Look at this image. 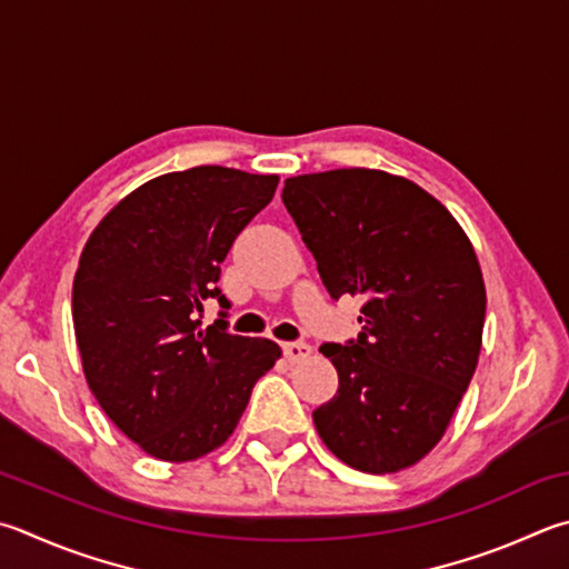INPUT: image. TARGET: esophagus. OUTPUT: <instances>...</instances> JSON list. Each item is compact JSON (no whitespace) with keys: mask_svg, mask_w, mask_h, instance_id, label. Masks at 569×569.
<instances>
[{"mask_svg":"<svg viewBox=\"0 0 569 569\" xmlns=\"http://www.w3.org/2000/svg\"><path fill=\"white\" fill-rule=\"evenodd\" d=\"M281 348H283V356L291 360V363L311 356V346L303 343V340H288V343H283Z\"/></svg>","mask_w":569,"mask_h":569,"instance_id":"1","label":"esophagus"}]
</instances>
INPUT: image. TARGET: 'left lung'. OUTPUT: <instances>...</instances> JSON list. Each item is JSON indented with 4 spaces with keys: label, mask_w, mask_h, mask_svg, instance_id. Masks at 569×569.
<instances>
[{
    "label": "left lung",
    "mask_w": 569,
    "mask_h": 569,
    "mask_svg": "<svg viewBox=\"0 0 569 569\" xmlns=\"http://www.w3.org/2000/svg\"><path fill=\"white\" fill-rule=\"evenodd\" d=\"M283 203L333 301L360 296L358 338L323 343L338 392L313 410L328 450L396 472L436 448L478 366L485 283L440 201L408 179L336 169L288 179Z\"/></svg>",
    "instance_id": "left-lung-1"
}]
</instances>
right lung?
<instances>
[{"mask_svg":"<svg viewBox=\"0 0 569 569\" xmlns=\"http://www.w3.org/2000/svg\"><path fill=\"white\" fill-rule=\"evenodd\" d=\"M276 186L278 177L226 167L167 173L113 206L81 251L71 316L87 383L153 458L219 448L281 356L273 340L231 333L219 288L226 253ZM209 300L222 311L201 329Z\"/></svg>","mask_w":569,"mask_h":569,"instance_id":"obj_1","label":"right lung"}]
</instances>
